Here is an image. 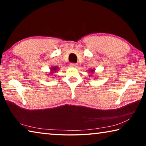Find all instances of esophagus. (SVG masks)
I'll return each instance as SVG.
<instances>
[{"mask_svg": "<svg viewBox=\"0 0 146 146\" xmlns=\"http://www.w3.org/2000/svg\"><path fill=\"white\" fill-rule=\"evenodd\" d=\"M70 66H71V68H76V64H74V63H71L70 64Z\"/></svg>", "mask_w": 146, "mask_h": 146, "instance_id": "1", "label": "esophagus"}]
</instances>
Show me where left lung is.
Wrapping results in <instances>:
<instances>
[{
    "instance_id": "1",
    "label": "left lung",
    "mask_w": 146,
    "mask_h": 146,
    "mask_svg": "<svg viewBox=\"0 0 146 146\" xmlns=\"http://www.w3.org/2000/svg\"><path fill=\"white\" fill-rule=\"evenodd\" d=\"M89 73H90V76H93L92 74L95 73V69H90V70H89Z\"/></svg>"
}]
</instances>
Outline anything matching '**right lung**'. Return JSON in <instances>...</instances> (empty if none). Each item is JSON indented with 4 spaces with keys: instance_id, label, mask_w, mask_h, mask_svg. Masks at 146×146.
Instances as JSON below:
<instances>
[{
    "instance_id": "obj_1",
    "label": "right lung",
    "mask_w": 146,
    "mask_h": 146,
    "mask_svg": "<svg viewBox=\"0 0 146 146\" xmlns=\"http://www.w3.org/2000/svg\"><path fill=\"white\" fill-rule=\"evenodd\" d=\"M58 69L59 68L58 66H52V67L50 68V73H46V75H48V76H52L53 75H54V73H56V71L58 70Z\"/></svg>"
}]
</instances>
